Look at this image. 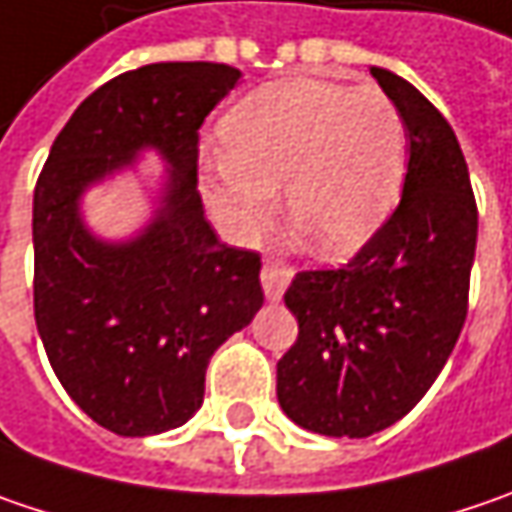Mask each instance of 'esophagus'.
<instances>
[{
  "label": "esophagus",
  "instance_id": "1",
  "mask_svg": "<svg viewBox=\"0 0 512 512\" xmlns=\"http://www.w3.org/2000/svg\"><path fill=\"white\" fill-rule=\"evenodd\" d=\"M260 281H263V292L269 301H281L286 286L292 281V269L281 257H263V269H260Z\"/></svg>",
  "mask_w": 512,
  "mask_h": 512
}]
</instances>
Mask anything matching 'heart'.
Listing matches in <instances>:
<instances>
[{
  "label": "heart",
  "instance_id": "heart-1",
  "mask_svg": "<svg viewBox=\"0 0 512 512\" xmlns=\"http://www.w3.org/2000/svg\"><path fill=\"white\" fill-rule=\"evenodd\" d=\"M226 156L202 167V194L228 234L252 240L269 226L278 185L289 214L324 252L365 243L403 191L408 127L376 86L281 80L228 109Z\"/></svg>",
  "mask_w": 512,
  "mask_h": 512
}]
</instances>
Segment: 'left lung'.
I'll list each match as a JSON object with an SVG mask.
<instances>
[{
	"label": "left lung",
	"instance_id": "obj_1",
	"mask_svg": "<svg viewBox=\"0 0 512 512\" xmlns=\"http://www.w3.org/2000/svg\"><path fill=\"white\" fill-rule=\"evenodd\" d=\"M371 75L408 127L403 199L339 269H307L284 301L298 339L278 362V403L327 437L388 429L432 388L461 336L478 208L449 121L408 80Z\"/></svg>",
	"mask_w": 512,
	"mask_h": 512
}]
</instances>
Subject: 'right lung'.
Listing matches in <instances>:
<instances>
[{"mask_svg":"<svg viewBox=\"0 0 512 512\" xmlns=\"http://www.w3.org/2000/svg\"><path fill=\"white\" fill-rule=\"evenodd\" d=\"M237 80L226 63H150L112 77L77 106L37 179V330L69 397L115 435L188 423L214 350L263 307L260 255L220 243L196 191L199 127ZM144 146L171 167L163 205L133 241H98L79 220V196Z\"/></svg>","mask_w":512,"mask_h":512,"instance_id":"1","label":"right lung"}]
</instances>
